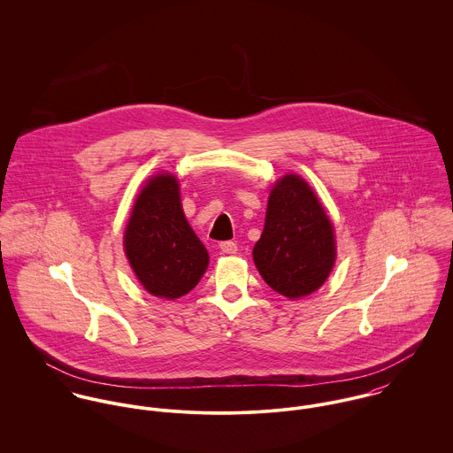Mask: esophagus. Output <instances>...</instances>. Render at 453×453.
I'll return each mask as SVG.
<instances>
[{"label": "esophagus", "instance_id": "obj_1", "mask_svg": "<svg viewBox=\"0 0 453 453\" xmlns=\"http://www.w3.org/2000/svg\"><path fill=\"white\" fill-rule=\"evenodd\" d=\"M219 250L223 255H235L237 253V244L234 241H225L219 244Z\"/></svg>", "mask_w": 453, "mask_h": 453}]
</instances>
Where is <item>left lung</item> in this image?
<instances>
[{
  "instance_id": "left-lung-1",
  "label": "left lung",
  "mask_w": 453,
  "mask_h": 453,
  "mask_svg": "<svg viewBox=\"0 0 453 453\" xmlns=\"http://www.w3.org/2000/svg\"><path fill=\"white\" fill-rule=\"evenodd\" d=\"M253 258L263 280L288 298L307 296L327 279L334 263L333 226L300 176L288 174L273 187Z\"/></svg>"
}]
</instances>
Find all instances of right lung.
<instances>
[{
	"instance_id": "1",
	"label": "right lung",
	"mask_w": 453,
	"mask_h": 453,
	"mask_svg": "<svg viewBox=\"0 0 453 453\" xmlns=\"http://www.w3.org/2000/svg\"><path fill=\"white\" fill-rule=\"evenodd\" d=\"M126 255L139 282L158 298L190 293L209 255L188 225L174 176L158 174L137 196L126 228Z\"/></svg>"
}]
</instances>
